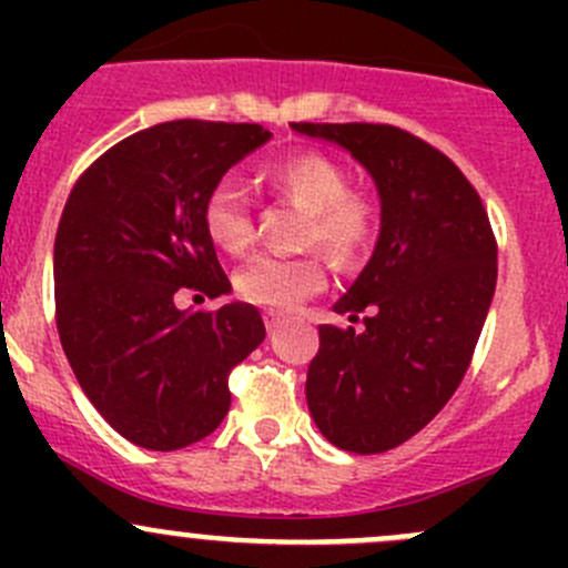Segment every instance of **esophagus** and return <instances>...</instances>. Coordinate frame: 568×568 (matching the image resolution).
Masks as SVG:
<instances>
[{"label": "esophagus", "instance_id": "obj_1", "mask_svg": "<svg viewBox=\"0 0 568 568\" xmlns=\"http://www.w3.org/2000/svg\"><path fill=\"white\" fill-rule=\"evenodd\" d=\"M263 321H266V329L268 332H274V329H277V326L280 324H283V313H274V311H266V313H263Z\"/></svg>", "mask_w": 568, "mask_h": 568}]
</instances>
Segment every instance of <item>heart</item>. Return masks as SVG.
I'll use <instances>...</instances> for the list:
<instances>
[{
    "mask_svg": "<svg viewBox=\"0 0 568 568\" xmlns=\"http://www.w3.org/2000/svg\"><path fill=\"white\" fill-rule=\"evenodd\" d=\"M277 194L307 214L305 242L337 263L352 266L374 239V205L352 194L348 173L324 153H296L263 170ZM205 233L216 247L244 252L252 242L250 194L233 178H222L203 203ZM326 285L318 257L257 255L236 272L239 296L268 311H291Z\"/></svg>",
    "mask_w": 568,
    "mask_h": 568,
    "instance_id": "heart-1",
    "label": "heart"
}]
</instances>
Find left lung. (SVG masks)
<instances>
[{
    "mask_svg": "<svg viewBox=\"0 0 568 568\" xmlns=\"http://www.w3.org/2000/svg\"><path fill=\"white\" fill-rule=\"evenodd\" d=\"M343 148L379 194L371 261L318 326L307 409L335 448L385 454L415 437L467 374L497 283V247L473 183L437 148L374 123H291Z\"/></svg>",
    "mask_w": 568,
    "mask_h": 568,
    "instance_id": "left-lung-1",
    "label": "left lung"
}]
</instances>
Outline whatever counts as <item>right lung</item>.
<instances>
[{
    "instance_id": "right-lung-1",
    "label": "right lung",
    "mask_w": 568,
    "mask_h": 568,
    "mask_svg": "<svg viewBox=\"0 0 568 568\" xmlns=\"http://www.w3.org/2000/svg\"><path fill=\"white\" fill-rule=\"evenodd\" d=\"M268 140L257 123L170 120L109 148L68 197L54 239L57 329L84 395L140 448L209 437L231 409L227 374L266 337L247 302L178 311L175 294H231L203 203Z\"/></svg>"
}]
</instances>
